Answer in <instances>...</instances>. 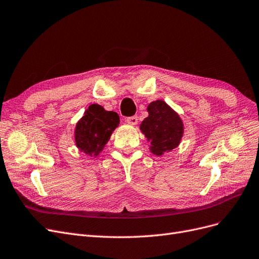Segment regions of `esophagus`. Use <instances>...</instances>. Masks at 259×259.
Wrapping results in <instances>:
<instances>
[{
  "instance_id": "obj_1",
  "label": "esophagus",
  "mask_w": 259,
  "mask_h": 259,
  "mask_svg": "<svg viewBox=\"0 0 259 259\" xmlns=\"http://www.w3.org/2000/svg\"><path fill=\"white\" fill-rule=\"evenodd\" d=\"M138 116H131V117H127L126 118V121L129 123V124H132V126H135V124L138 123Z\"/></svg>"
}]
</instances>
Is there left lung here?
<instances>
[{
  "mask_svg": "<svg viewBox=\"0 0 259 259\" xmlns=\"http://www.w3.org/2000/svg\"><path fill=\"white\" fill-rule=\"evenodd\" d=\"M148 117L142 121L140 129L150 142V151L162 156L176 148L184 136V123L179 115L163 100L149 103Z\"/></svg>",
  "mask_w": 259,
  "mask_h": 259,
  "instance_id": "obj_1",
  "label": "left lung"
}]
</instances>
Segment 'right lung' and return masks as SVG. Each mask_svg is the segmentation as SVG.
Returning a JSON list of instances; mask_svg holds the SVG:
<instances>
[{
	"label": "right lung",
	"instance_id": "add662e5",
	"mask_svg": "<svg viewBox=\"0 0 259 259\" xmlns=\"http://www.w3.org/2000/svg\"><path fill=\"white\" fill-rule=\"evenodd\" d=\"M118 123L117 113L105 111L99 104H91L75 126L76 147L88 156H98Z\"/></svg>",
	"mask_w": 259,
	"mask_h": 259
}]
</instances>
